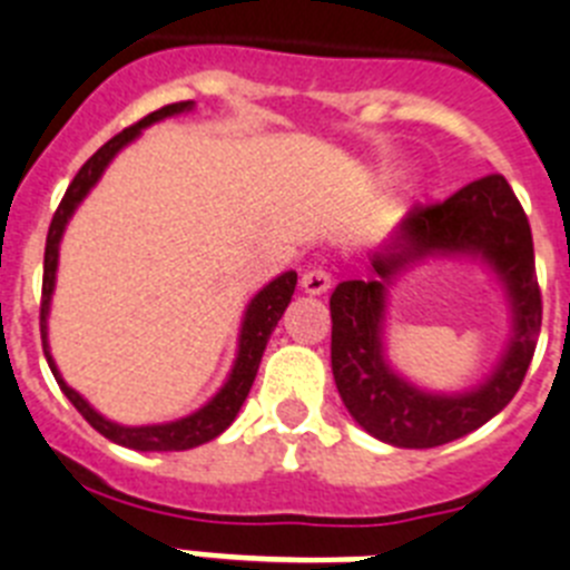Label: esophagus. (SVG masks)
<instances>
[{
  "instance_id": "1",
  "label": "esophagus",
  "mask_w": 570,
  "mask_h": 570,
  "mask_svg": "<svg viewBox=\"0 0 570 570\" xmlns=\"http://www.w3.org/2000/svg\"><path fill=\"white\" fill-rule=\"evenodd\" d=\"M330 284H333V275H330L324 266H309V269L301 275V289H304L306 295H324V292L330 289Z\"/></svg>"
}]
</instances>
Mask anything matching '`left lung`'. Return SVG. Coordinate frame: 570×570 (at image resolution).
Instances as JSON below:
<instances>
[{
    "instance_id": "8db88e82",
    "label": "left lung",
    "mask_w": 570,
    "mask_h": 570,
    "mask_svg": "<svg viewBox=\"0 0 570 570\" xmlns=\"http://www.w3.org/2000/svg\"><path fill=\"white\" fill-rule=\"evenodd\" d=\"M482 254L509 286L514 338L498 373L479 391L433 396L399 380L383 361V289L395 271L424 254ZM333 375L361 428L395 448H439L482 428L511 402L531 367L542 326V292L533 269V237L522 203L502 175L468 183L448 200L413 206L367 281H344L330 298Z\"/></svg>"
}]
</instances>
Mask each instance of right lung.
<instances>
[{"mask_svg": "<svg viewBox=\"0 0 570 570\" xmlns=\"http://www.w3.org/2000/svg\"><path fill=\"white\" fill-rule=\"evenodd\" d=\"M191 108V100L186 102H171V106H163L157 111H151L148 117H142L140 122L135 126L122 128L120 135H114L111 140L106 142L102 148H97L91 157L86 160V166L79 168L77 177L68 186L66 197L59 200L57 212H53L51 229H48V240H46V272H42V301H39V330H42V350H46L48 367H51L53 379H57L59 390L68 395V402L82 413L88 424H91L97 433H102L111 442L122 444V448L131 450H189L197 448L203 442H212L215 435L224 433L232 422H235L237 410L240 404L246 402V395L252 390V381H255L257 367H261V358H264L266 341H269L272 330L278 326L281 315L289 306L292 292H295V284H298V275L295 272H284L281 278L272 281L269 286L257 292L255 298H252L249 309H246L244 318V330H240V346H237V361L235 367H232L229 381H226L220 393L212 399L206 407H200L197 413L186 415L180 422H168V424H146V428H122V424H114L108 419H102L91 404L71 390L59 375L57 364H53L51 353H48V306H51V292H53V278H57V257H59V237L66 232L68 217L73 215V209L79 206V200L91 191V186L100 180V175L106 171V166L111 163V157L120 151L126 142L135 140L140 135L142 128L151 126V122L163 120V117H171V114H180Z\"/></svg>", "mask_w": 570, "mask_h": 570, "instance_id": "add662e5", "label": "right lung"}]
</instances>
